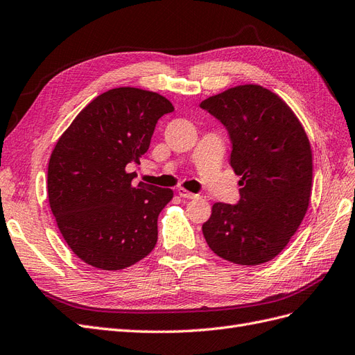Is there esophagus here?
<instances>
[{"label":"esophagus","instance_id":"obj_1","mask_svg":"<svg viewBox=\"0 0 355 355\" xmlns=\"http://www.w3.org/2000/svg\"><path fill=\"white\" fill-rule=\"evenodd\" d=\"M178 195L181 196V198H186V199H198L199 198V195H196V193H191V191H187L186 189H183V187H178Z\"/></svg>","mask_w":355,"mask_h":355}]
</instances>
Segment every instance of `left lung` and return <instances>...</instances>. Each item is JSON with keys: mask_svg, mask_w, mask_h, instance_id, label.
Wrapping results in <instances>:
<instances>
[{"mask_svg": "<svg viewBox=\"0 0 355 355\" xmlns=\"http://www.w3.org/2000/svg\"><path fill=\"white\" fill-rule=\"evenodd\" d=\"M226 128L230 166L241 175L236 204L212 205L202 232L208 247L236 265L277 257L306 214L312 186L308 137L290 107L270 90L245 85L200 103Z\"/></svg>", "mask_w": 355, "mask_h": 355, "instance_id": "8db88e82", "label": "left lung"}]
</instances>
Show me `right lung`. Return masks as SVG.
I'll use <instances>...</instances> for the list:
<instances>
[{
  "label": "right lung",
  "instance_id": "obj_1",
  "mask_svg": "<svg viewBox=\"0 0 355 355\" xmlns=\"http://www.w3.org/2000/svg\"><path fill=\"white\" fill-rule=\"evenodd\" d=\"M174 107L159 94L119 87L96 96L59 138L49 162V202L69 248L87 265L119 270L157 242V217L174 196L139 181L157 120Z\"/></svg>",
  "mask_w": 355,
  "mask_h": 355
}]
</instances>
